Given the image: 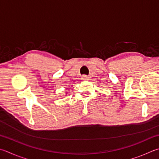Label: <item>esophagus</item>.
<instances>
[{
	"mask_svg": "<svg viewBox=\"0 0 159 159\" xmlns=\"http://www.w3.org/2000/svg\"><path fill=\"white\" fill-rule=\"evenodd\" d=\"M81 79L83 80H88L89 79V77L88 76H86V75H83V76H81Z\"/></svg>",
	"mask_w": 159,
	"mask_h": 159,
	"instance_id": "1",
	"label": "esophagus"
}]
</instances>
